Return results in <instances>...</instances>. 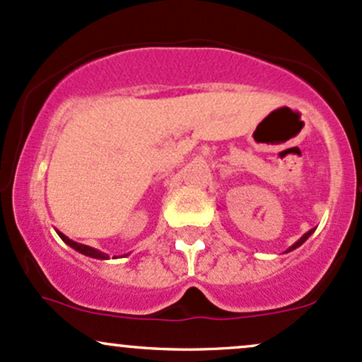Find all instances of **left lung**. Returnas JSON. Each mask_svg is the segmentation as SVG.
<instances>
[{
  "mask_svg": "<svg viewBox=\"0 0 362 362\" xmlns=\"http://www.w3.org/2000/svg\"><path fill=\"white\" fill-rule=\"evenodd\" d=\"M311 233H313V230H309V232H308V233H305V235H303V237H300V239H299V240H297V242H296V244H293V245H292V247H291V249H288V251H293V249H297V247H299V245H303V244H304V242L309 239V235H311Z\"/></svg>",
  "mask_w": 362,
  "mask_h": 362,
  "instance_id": "obj_1",
  "label": "left lung"
}]
</instances>
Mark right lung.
<instances>
[{"label":"right lung","mask_w":362,"mask_h":362,"mask_svg":"<svg viewBox=\"0 0 362 362\" xmlns=\"http://www.w3.org/2000/svg\"><path fill=\"white\" fill-rule=\"evenodd\" d=\"M58 235L62 237V240L65 242V244H69L70 247H74L75 251H78V252L86 254V256H89V257H96V259H108V256H106L105 252H99L98 249H93V247H89V245L78 244V242H74V240H70L69 237H65V235H63L62 232H58Z\"/></svg>","instance_id":"obj_1"}]
</instances>
